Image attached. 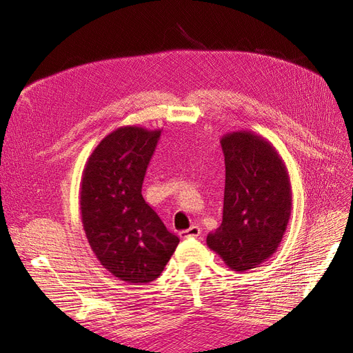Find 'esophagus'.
Wrapping results in <instances>:
<instances>
[{"label":"esophagus","instance_id":"34e87169","mask_svg":"<svg viewBox=\"0 0 353 353\" xmlns=\"http://www.w3.org/2000/svg\"><path fill=\"white\" fill-rule=\"evenodd\" d=\"M198 236H201V229L198 225H192L190 229H188V230H183V232H180V237H198Z\"/></svg>","mask_w":353,"mask_h":353}]
</instances>
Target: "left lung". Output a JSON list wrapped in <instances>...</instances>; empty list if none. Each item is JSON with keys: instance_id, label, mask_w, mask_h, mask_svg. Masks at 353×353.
I'll return each mask as SVG.
<instances>
[{"instance_id": "left-lung-1", "label": "left lung", "mask_w": 353, "mask_h": 353, "mask_svg": "<svg viewBox=\"0 0 353 353\" xmlns=\"http://www.w3.org/2000/svg\"><path fill=\"white\" fill-rule=\"evenodd\" d=\"M225 186L221 225L207 245L233 271L259 267L277 251L292 211L288 168L270 141L251 130L221 138Z\"/></svg>"}]
</instances>
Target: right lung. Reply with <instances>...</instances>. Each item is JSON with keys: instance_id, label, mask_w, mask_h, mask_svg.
<instances>
[{"instance_id": "add662e5", "label": "right lung", "mask_w": 353, "mask_h": 353, "mask_svg": "<svg viewBox=\"0 0 353 353\" xmlns=\"http://www.w3.org/2000/svg\"><path fill=\"white\" fill-rule=\"evenodd\" d=\"M161 130L123 126L102 139L85 164L81 217L101 265L133 284L161 274L179 237L142 196V183Z\"/></svg>"}]
</instances>
